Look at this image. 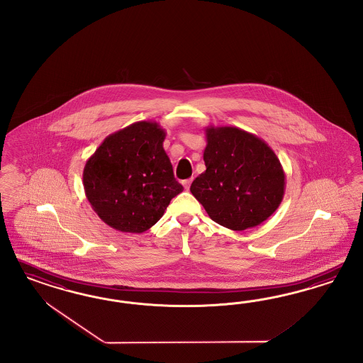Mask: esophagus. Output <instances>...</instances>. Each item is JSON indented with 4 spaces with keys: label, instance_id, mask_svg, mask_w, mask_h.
Here are the masks:
<instances>
[{
    "label": "esophagus",
    "instance_id": "obj_1",
    "mask_svg": "<svg viewBox=\"0 0 363 363\" xmlns=\"http://www.w3.org/2000/svg\"><path fill=\"white\" fill-rule=\"evenodd\" d=\"M191 182H193V178H189V179H185V181L182 182V185H184V187H185L186 190H189V189H190V185H191Z\"/></svg>",
    "mask_w": 363,
    "mask_h": 363
}]
</instances>
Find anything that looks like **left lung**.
I'll return each instance as SVG.
<instances>
[{
  "mask_svg": "<svg viewBox=\"0 0 363 363\" xmlns=\"http://www.w3.org/2000/svg\"><path fill=\"white\" fill-rule=\"evenodd\" d=\"M206 170L190 191L210 218L230 230L261 225L281 205L285 172L273 149L234 126H208Z\"/></svg>",
  "mask_w": 363,
  "mask_h": 363,
  "instance_id": "left-lung-1",
  "label": "left lung"
}]
</instances>
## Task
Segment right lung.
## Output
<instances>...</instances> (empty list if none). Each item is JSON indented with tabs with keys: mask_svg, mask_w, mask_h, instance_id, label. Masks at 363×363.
<instances>
[{
	"mask_svg": "<svg viewBox=\"0 0 363 363\" xmlns=\"http://www.w3.org/2000/svg\"><path fill=\"white\" fill-rule=\"evenodd\" d=\"M165 137L157 122H134L108 135L86 161L85 194L110 228L122 233L150 229L184 190L164 149Z\"/></svg>",
	"mask_w": 363,
	"mask_h": 363,
	"instance_id": "1",
	"label": "right lung"
}]
</instances>
